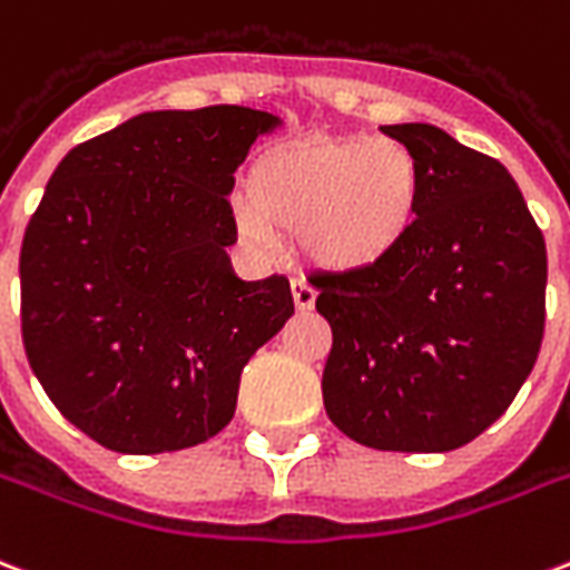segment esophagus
<instances>
[{
	"mask_svg": "<svg viewBox=\"0 0 570 570\" xmlns=\"http://www.w3.org/2000/svg\"><path fill=\"white\" fill-rule=\"evenodd\" d=\"M293 302L298 311H311L316 302V289L304 277H293Z\"/></svg>",
	"mask_w": 570,
	"mask_h": 570,
	"instance_id": "1",
	"label": "esophagus"
}]
</instances>
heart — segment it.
Masks as SVG:
<instances>
[{
    "label": "heart",
    "instance_id": "1",
    "mask_svg": "<svg viewBox=\"0 0 570 570\" xmlns=\"http://www.w3.org/2000/svg\"><path fill=\"white\" fill-rule=\"evenodd\" d=\"M254 208H238V229L256 247L272 227L304 229L314 263L362 272L389 259L419 208V164L397 140H311L259 160L247 176Z\"/></svg>",
    "mask_w": 570,
    "mask_h": 570
}]
</instances>
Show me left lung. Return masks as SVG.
Wrapping results in <instances>:
<instances>
[{"label": "left lung", "instance_id": "8db88e82", "mask_svg": "<svg viewBox=\"0 0 570 570\" xmlns=\"http://www.w3.org/2000/svg\"><path fill=\"white\" fill-rule=\"evenodd\" d=\"M419 164L401 247L362 272H316L332 325L323 401L380 451H451L511 406L544 337L547 247L497 158L433 125H385Z\"/></svg>", "mask_w": 570, "mask_h": 570}]
</instances>
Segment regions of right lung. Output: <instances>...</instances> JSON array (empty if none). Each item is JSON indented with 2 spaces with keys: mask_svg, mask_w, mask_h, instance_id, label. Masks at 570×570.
I'll return each mask as SVG.
<instances>
[{
  "mask_svg": "<svg viewBox=\"0 0 570 570\" xmlns=\"http://www.w3.org/2000/svg\"><path fill=\"white\" fill-rule=\"evenodd\" d=\"M281 119L140 112L73 146L20 247L26 358L56 410L119 454L199 445L236 412L250 355L293 316L284 275L229 266L233 173Z\"/></svg>",
  "mask_w": 570,
  "mask_h": 570,
  "instance_id": "1",
  "label": "right lung"
}]
</instances>
